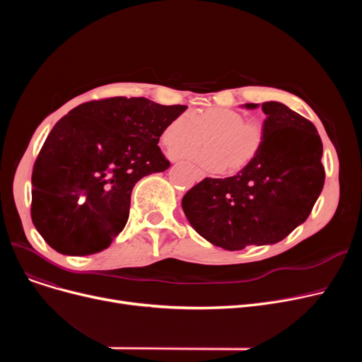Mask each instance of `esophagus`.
Wrapping results in <instances>:
<instances>
[{
	"label": "esophagus",
	"instance_id": "1",
	"mask_svg": "<svg viewBox=\"0 0 362 362\" xmlns=\"http://www.w3.org/2000/svg\"><path fill=\"white\" fill-rule=\"evenodd\" d=\"M173 161H176V160H173ZM195 175H197V180H202V179H204V176H205L201 170H197V173H195Z\"/></svg>",
	"mask_w": 362,
	"mask_h": 362
}]
</instances>
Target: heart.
I'll list each match as a JSON object with an SVG mask.
<instances>
[{"mask_svg": "<svg viewBox=\"0 0 362 362\" xmlns=\"http://www.w3.org/2000/svg\"><path fill=\"white\" fill-rule=\"evenodd\" d=\"M205 148L185 149L176 156L192 158L201 167L214 171H240L261 152L265 129L258 120H246L236 110L213 107L191 117L182 112L171 119L161 132V142L168 149L187 148L205 139Z\"/></svg>", "mask_w": 362, "mask_h": 362, "instance_id": "1", "label": "heart"}]
</instances>
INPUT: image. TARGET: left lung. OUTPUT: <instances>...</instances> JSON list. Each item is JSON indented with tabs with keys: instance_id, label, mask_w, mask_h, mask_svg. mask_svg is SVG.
Wrapping results in <instances>:
<instances>
[{
	"instance_id": "8db88e82",
	"label": "left lung",
	"mask_w": 362,
	"mask_h": 362,
	"mask_svg": "<svg viewBox=\"0 0 362 362\" xmlns=\"http://www.w3.org/2000/svg\"><path fill=\"white\" fill-rule=\"evenodd\" d=\"M261 108L267 117L258 157L232 177H205L182 199L194 229L227 251L280 242L308 218L325 186L315 126L281 103Z\"/></svg>"
}]
</instances>
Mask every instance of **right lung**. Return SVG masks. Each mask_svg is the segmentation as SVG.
<instances>
[{
    "label": "right lung",
    "mask_w": 362,
    "mask_h": 362,
    "mask_svg": "<svg viewBox=\"0 0 362 362\" xmlns=\"http://www.w3.org/2000/svg\"><path fill=\"white\" fill-rule=\"evenodd\" d=\"M186 108L116 97L81 104L57 122L33 165L30 208L52 250L108 248L127 223L133 186L170 167L158 141Z\"/></svg>",
    "instance_id": "right-lung-1"
}]
</instances>
